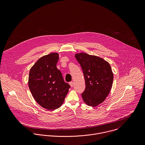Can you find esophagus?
<instances>
[{
  "label": "esophagus",
  "instance_id": "esophagus-1",
  "mask_svg": "<svg viewBox=\"0 0 145 145\" xmlns=\"http://www.w3.org/2000/svg\"><path fill=\"white\" fill-rule=\"evenodd\" d=\"M69 84H70V85L71 86V87H72V86H73V85H74L73 82H70L69 83Z\"/></svg>",
  "mask_w": 145,
  "mask_h": 145
}]
</instances>
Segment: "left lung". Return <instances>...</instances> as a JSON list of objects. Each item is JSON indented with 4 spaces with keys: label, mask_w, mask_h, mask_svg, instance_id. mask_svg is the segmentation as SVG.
<instances>
[{
    "label": "left lung",
    "mask_w": 145,
    "mask_h": 145,
    "mask_svg": "<svg viewBox=\"0 0 145 145\" xmlns=\"http://www.w3.org/2000/svg\"><path fill=\"white\" fill-rule=\"evenodd\" d=\"M83 70L85 89L82 94L84 102L95 106L103 103L112 86L113 74L109 63L102 58L85 53L75 55Z\"/></svg>",
    "instance_id": "1"
}]
</instances>
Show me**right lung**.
Masks as SVG:
<instances>
[{"mask_svg":"<svg viewBox=\"0 0 145 145\" xmlns=\"http://www.w3.org/2000/svg\"><path fill=\"white\" fill-rule=\"evenodd\" d=\"M58 60L57 53L42 56L31 67L29 74L28 86L33 97L48 110L60 108L70 88L56 67Z\"/></svg>","mask_w":145,"mask_h":145,"instance_id":"add662e5","label":"right lung"}]
</instances>
